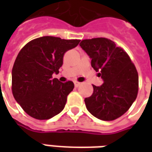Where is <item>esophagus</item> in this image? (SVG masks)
Wrapping results in <instances>:
<instances>
[{"instance_id": "esophagus-1", "label": "esophagus", "mask_w": 152, "mask_h": 152, "mask_svg": "<svg viewBox=\"0 0 152 152\" xmlns=\"http://www.w3.org/2000/svg\"><path fill=\"white\" fill-rule=\"evenodd\" d=\"M74 85H75L76 87H78V86H80V83L78 82V81H74Z\"/></svg>"}]
</instances>
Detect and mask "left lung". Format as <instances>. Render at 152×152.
<instances>
[{"instance_id":"1","label":"left lung","mask_w":152,"mask_h":152,"mask_svg":"<svg viewBox=\"0 0 152 152\" xmlns=\"http://www.w3.org/2000/svg\"><path fill=\"white\" fill-rule=\"evenodd\" d=\"M80 46L91 58V66L103 80L93 86L94 93L85 99L86 108L102 121H113L124 115L137 98L138 75L125 51L107 38L83 40Z\"/></svg>"}]
</instances>
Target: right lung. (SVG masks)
Masks as SVG:
<instances>
[{
	"label": "right lung",
	"mask_w": 152,
	"mask_h": 152,
	"mask_svg": "<svg viewBox=\"0 0 152 152\" xmlns=\"http://www.w3.org/2000/svg\"><path fill=\"white\" fill-rule=\"evenodd\" d=\"M80 41L42 37L28 42L18 53L12 69V92L30 116L48 120L63 110L74 84L60 82L52 75L58 74L64 53Z\"/></svg>",
	"instance_id": "right-lung-1"
}]
</instances>
